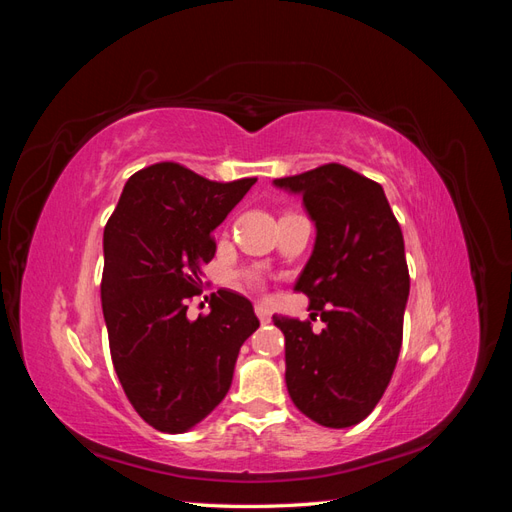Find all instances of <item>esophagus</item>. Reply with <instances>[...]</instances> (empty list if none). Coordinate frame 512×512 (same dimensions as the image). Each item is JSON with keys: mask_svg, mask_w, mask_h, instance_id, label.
Listing matches in <instances>:
<instances>
[{"mask_svg": "<svg viewBox=\"0 0 512 512\" xmlns=\"http://www.w3.org/2000/svg\"><path fill=\"white\" fill-rule=\"evenodd\" d=\"M256 316H258V320L260 322H269L271 320V312H269V307L267 305H262V303H256Z\"/></svg>", "mask_w": 512, "mask_h": 512, "instance_id": "34e87169", "label": "esophagus"}]
</instances>
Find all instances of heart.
Here are the masks:
<instances>
[{"mask_svg": "<svg viewBox=\"0 0 512 512\" xmlns=\"http://www.w3.org/2000/svg\"><path fill=\"white\" fill-rule=\"evenodd\" d=\"M252 280H256V277H252Z\"/></svg>", "mask_w": 512, "mask_h": 512, "instance_id": "heart-1", "label": "heart"}]
</instances>
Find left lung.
Returning <instances> with one entry per match:
<instances>
[{"label": "left lung", "instance_id": "8db88e82", "mask_svg": "<svg viewBox=\"0 0 512 512\" xmlns=\"http://www.w3.org/2000/svg\"><path fill=\"white\" fill-rule=\"evenodd\" d=\"M303 196L316 243L294 290L327 324L273 316L286 337L290 399L318 425L344 429L376 408L404 337L410 275L404 235L382 185L342 164L273 181Z\"/></svg>", "mask_w": 512, "mask_h": 512}]
</instances>
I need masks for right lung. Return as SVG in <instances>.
I'll return each instance as SVG.
<instances>
[{
	"label": "right lung",
	"mask_w": 512,
	"mask_h": 512,
	"mask_svg": "<svg viewBox=\"0 0 512 512\" xmlns=\"http://www.w3.org/2000/svg\"><path fill=\"white\" fill-rule=\"evenodd\" d=\"M254 183L160 162L128 179L106 222L100 290L111 359L130 404L158 431L183 433L213 412L260 324L252 303L226 288L211 294L207 316L188 318L215 256L213 230Z\"/></svg>",
	"instance_id": "right-lung-1"
}]
</instances>
